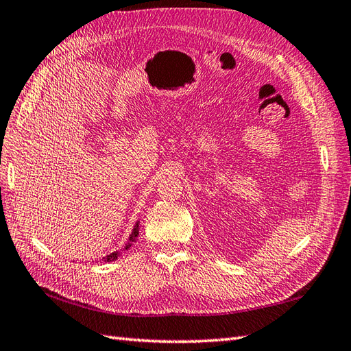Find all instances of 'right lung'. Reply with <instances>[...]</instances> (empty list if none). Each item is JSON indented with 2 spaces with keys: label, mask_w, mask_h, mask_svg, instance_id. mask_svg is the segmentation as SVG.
<instances>
[{
  "label": "right lung",
  "mask_w": 351,
  "mask_h": 351,
  "mask_svg": "<svg viewBox=\"0 0 351 351\" xmlns=\"http://www.w3.org/2000/svg\"><path fill=\"white\" fill-rule=\"evenodd\" d=\"M137 234H138V223L134 226V229H133V232H132V234H130V238H128V242L125 243V247H124V250H128L130 247L133 245V242L136 241V238H137ZM119 257V252L117 251V252H112V254H109V256H106L104 257V262H113V260H117Z\"/></svg>",
  "instance_id": "add662e5"
}]
</instances>
